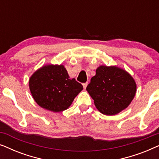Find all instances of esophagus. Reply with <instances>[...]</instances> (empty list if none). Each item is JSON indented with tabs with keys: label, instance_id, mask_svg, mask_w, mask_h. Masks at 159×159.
<instances>
[{
	"label": "esophagus",
	"instance_id": "obj_1",
	"mask_svg": "<svg viewBox=\"0 0 159 159\" xmlns=\"http://www.w3.org/2000/svg\"><path fill=\"white\" fill-rule=\"evenodd\" d=\"M82 85H83L84 89H86L87 86H88V82H85V83H83V84H82Z\"/></svg>",
	"mask_w": 159,
	"mask_h": 159
}]
</instances>
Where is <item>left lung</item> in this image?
Listing matches in <instances>:
<instances>
[{"mask_svg":"<svg viewBox=\"0 0 159 159\" xmlns=\"http://www.w3.org/2000/svg\"><path fill=\"white\" fill-rule=\"evenodd\" d=\"M86 90L94 100L97 109L103 114L112 116L131 103L136 94L137 84L125 69L101 65L97 68Z\"/></svg>","mask_w":159,"mask_h":159,"instance_id":"1","label":"left lung"}]
</instances>
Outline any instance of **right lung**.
<instances>
[{
    "label": "right lung",
    "mask_w": 159,
    "mask_h": 159,
    "mask_svg": "<svg viewBox=\"0 0 159 159\" xmlns=\"http://www.w3.org/2000/svg\"><path fill=\"white\" fill-rule=\"evenodd\" d=\"M30 90L38 106L53 112L68 108L83 86L69 77L64 65L46 64L29 80Z\"/></svg>",
    "instance_id": "right-lung-1"
}]
</instances>
